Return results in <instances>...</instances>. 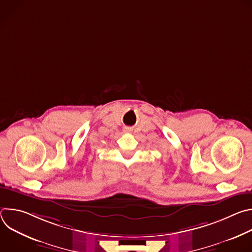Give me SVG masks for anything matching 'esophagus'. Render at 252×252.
<instances>
[{
    "label": "esophagus",
    "mask_w": 252,
    "mask_h": 252,
    "mask_svg": "<svg viewBox=\"0 0 252 252\" xmlns=\"http://www.w3.org/2000/svg\"><path fill=\"white\" fill-rule=\"evenodd\" d=\"M126 131H128V129H126Z\"/></svg>",
    "instance_id": "34e87169"
}]
</instances>
